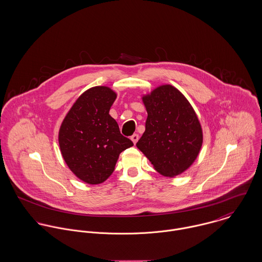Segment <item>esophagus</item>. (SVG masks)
Instances as JSON below:
<instances>
[{
	"label": "esophagus",
	"mask_w": 262,
	"mask_h": 262,
	"mask_svg": "<svg viewBox=\"0 0 262 262\" xmlns=\"http://www.w3.org/2000/svg\"><path fill=\"white\" fill-rule=\"evenodd\" d=\"M138 139H139V136H138V134H133V135L131 136V140H132V142H133L134 144H136V143H137Z\"/></svg>",
	"instance_id": "1"
}]
</instances>
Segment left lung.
Segmentation results:
<instances>
[{
  "label": "left lung",
  "instance_id": "1",
  "mask_svg": "<svg viewBox=\"0 0 262 262\" xmlns=\"http://www.w3.org/2000/svg\"><path fill=\"white\" fill-rule=\"evenodd\" d=\"M142 102L147 119L137 148L160 174L174 178L185 172L203 144L202 126L193 108L171 84L155 88L142 97Z\"/></svg>",
  "mask_w": 262,
  "mask_h": 262
}]
</instances>
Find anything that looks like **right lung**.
<instances>
[{"label": "right lung", "instance_id": "1", "mask_svg": "<svg viewBox=\"0 0 262 262\" xmlns=\"http://www.w3.org/2000/svg\"><path fill=\"white\" fill-rule=\"evenodd\" d=\"M116 98L109 86L86 90L59 128L58 143L66 163L76 178L89 185L104 183L112 174L120 153L133 146L109 114Z\"/></svg>", "mask_w": 262, "mask_h": 262}]
</instances>
